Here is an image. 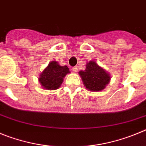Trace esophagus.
<instances>
[{
  "mask_svg": "<svg viewBox=\"0 0 146 146\" xmlns=\"http://www.w3.org/2000/svg\"><path fill=\"white\" fill-rule=\"evenodd\" d=\"M72 70H73V72H77V71H78V67H77V66H74V67H73V68H72Z\"/></svg>",
  "mask_w": 146,
  "mask_h": 146,
  "instance_id": "esophagus-1",
  "label": "esophagus"
}]
</instances>
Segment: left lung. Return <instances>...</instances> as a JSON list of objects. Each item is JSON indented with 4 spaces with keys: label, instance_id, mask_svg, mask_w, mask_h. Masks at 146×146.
<instances>
[{
    "label": "left lung",
    "instance_id": "obj_1",
    "mask_svg": "<svg viewBox=\"0 0 146 146\" xmlns=\"http://www.w3.org/2000/svg\"><path fill=\"white\" fill-rule=\"evenodd\" d=\"M79 73L84 86L91 91H100L103 90L110 80L109 74L93 60L88 63L86 70L80 71Z\"/></svg>",
    "mask_w": 146,
    "mask_h": 146
}]
</instances>
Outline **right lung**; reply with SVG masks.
Here are the masks:
<instances>
[{
	"mask_svg": "<svg viewBox=\"0 0 146 146\" xmlns=\"http://www.w3.org/2000/svg\"><path fill=\"white\" fill-rule=\"evenodd\" d=\"M68 73H69V69L66 66H61L56 61H52L40 74L38 80L44 88L55 90L60 87L64 77Z\"/></svg>",
	"mask_w": 146,
	"mask_h": 146,
	"instance_id": "1",
	"label": "right lung"
}]
</instances>
